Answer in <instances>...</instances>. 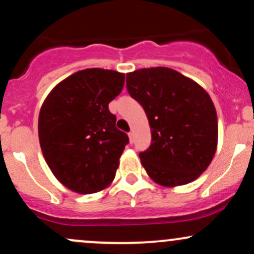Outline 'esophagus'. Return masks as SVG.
<instances>
[{"label": "esophagus", "instance_id": "1", "mask_svg": "<svg viewBox=\"0 0 254 254\" xmlns=\"http://www.w3.org/2000/svg\"><path fill=\"white\" fill-rule=\"evenodd\" d=\"M127 135H129V138H130L131 143H133V132H132V131H130V132L127 133Z\"/></svg>", "mask_w": 254, "mask_h": 254}]
</instances>
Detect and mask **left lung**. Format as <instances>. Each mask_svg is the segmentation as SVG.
<instances>
[{"mask_svg": "<svg viewBox=\"0 0 254 254\" xmlns=\"http://www.w3.org/2000/svg\"><path fill=\"white\" fill-rule=\"evenodd\" d=\"M127 89L149 121L151 143L139 153L148 176L164 186L197 179L217 145L216 110L208 93L164 66L127 74Z\"/></svg>", "mask_w": 254, "mask_h": 254, "instance_id": "8db88e82", "label": "left lung"}]
</instances>
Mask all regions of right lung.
I'll return each instance as SVG.
<instances>
[{"label":"right lung","mask_w":254,"mask_h":254,"mask_svg":"<svg viewBox=\"0 0 254 254\" xmlns=\"http://www.w3.org/2000/svg\"><path fill=\"white\" fill-rule=\"evenodd\" d=\"M125 75L93 68L58 83L44 101L38 132L43 155L55 177L78 193H94L115 179L129 137L116 127L109 104Z\"/></svg>","instance_id":"right-lung-1"}]
</instances>
